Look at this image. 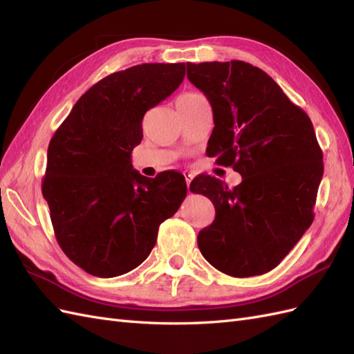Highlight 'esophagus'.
<instances>
[{
	"label": "esophagus",
	"mask_w": 354,
	"mask_h": 354,
	"mask_svg": "<svg viewBox=\"0 0 354 354\" xmlns=\"http://www.w3.org/2000/svg\"><path fill=\"white\" fill-rule=\"evenodd\" d=\"M185 178H186V185H187V187L190 186V181H192V178H194V174L192 173H189V171H185Z\"/></svg>",
	"instance_id": "34e87169"
}]
</instances>
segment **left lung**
Masks as SVG:
<instances>
[{
	"label": "left lung",
	"instance_id": "obj_1",
	"mask_svg": "<svg viewBox=\"0 0 354 354\" xmlns=\"http://www.w3.org/2000/svg\"><path fill=\"white\" fill-rule=\"evenodd\" d=\"M187 78L212 108L207 153L242 176L233 189L203 174L190 183L216 208V218L198 234L199 250L211 266L234 277L270 272L315 218L324 155L313 124L250 63H187Z\"/></svg>",
	"mask_w": 354,
	"mask_h": 354
}]
</instances>
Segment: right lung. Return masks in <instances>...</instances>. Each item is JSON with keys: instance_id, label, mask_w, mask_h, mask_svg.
<instances>
[{"instance_id": "right-lung-1", "label": "right lung", "mask_w": 354, "mask_h": 354, "mask_svg": "<svg viewBox=\"0 0 354 354\" xmlns=\"http://www.w3.org/2000/svg\"><path fill=\"white\" fill-rule=\"evenodd\" d=\"M185 63H145L108 75L82 94L53 136L42 196L68 259L97 277L140 266L159 224L186 198L185 176L147 178L133 168L145 113L173 94Z\"/></svg>"}]
</instances>
